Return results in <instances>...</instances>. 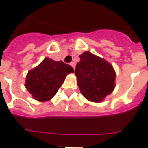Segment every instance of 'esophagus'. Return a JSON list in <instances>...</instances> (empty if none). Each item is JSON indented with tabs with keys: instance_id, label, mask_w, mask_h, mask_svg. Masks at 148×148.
<instances>
[{
	"instance_id": "obj_1",
	"label": "esophagus",
	"mask_w": 148,
	"mask_h": 148,
	"mask_svg": "<svg viewBox=\"0 0 148 148\" xmlns=\"http://www.w3.org/2000/svg\"><path fill=\"white\" fill-rule=\"evenodd\" d=\"M70 65L72 66L73 69H75V66H76V64H75V62H71V63H70Z\"/></svg>"
}]
</instances>
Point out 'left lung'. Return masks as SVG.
Listing matches in <instances>:
<instances>
[{
  "label": "left lung",
  "instance_id": "left-lung-1",
  "mask_svg": "<svg viewBox=\"0 0 148 148\" xmlns=\"http://www.w3.org/2000/svg\"><path fill=\"white\" fill-rule=\"evenodd\" d=\"M79 57L75 74L80 92L89 101H102L115 88V70L105 60L90 52H84Z\"/></svg>",
  "mask_w": 148,
  "mask_h": 148
}]
</instances>
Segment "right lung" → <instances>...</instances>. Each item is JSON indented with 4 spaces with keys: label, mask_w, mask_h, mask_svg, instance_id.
Returning <instances> with one entry per match:
<instances>
[{
    "label": "right lung",
    "mask_w": 148,
    "mask_h": 148,
    "mask_svg": "<svg viewBox=\"0 0 148 148\" xmlns=\"http://www.w3.org/2000/svg\"><path fill=\"white\" fill-rule=\"evenodd\" d=\"M74 69L63 61L46 57L38 66L30 70L25 80V88L38 101H49L55 96L69 73Z\"/></svg>",
    "instance_id": "add662e5"
}]
</instances>
